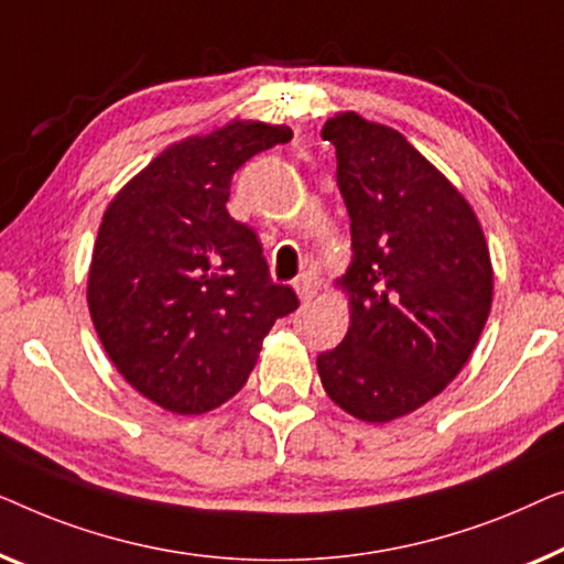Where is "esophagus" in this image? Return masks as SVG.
Instances as JSON below:
<instances>
[{
	"instance_id": "esophagus-1",
	"label": "esophagus",
	"mask_w": 564,
	"mask_h": 564,
	"mask_svg": "<svg viewBox=\"0 0 564 564\" xmlns=\"http://www.w3.org/2000/svg\"><path fill=\"white\" fill-rule=\"evenodd\" d=\"M322 285L324 283H322L319 275H316V273H304L296 283H293V289H296L301 301H308V299H314L316 293H319Z\"/></svg>"
}]
</instances>
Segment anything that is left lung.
Listing matches in <instances>:
<instances>
[{"mask_svg": "<svg viewBox=\"0 0 564 564\" xmlns=\"http://www.w3.org/2000/svg\"><path fill=\"white\" fill-rule=\"evenodd\" d=\"M322 138L337 150L350 214V329L316 358L347 414L383 424L424 406L463 370L486 327L494 268L480 221L401 132L345 112Z\"/></svg>", "mask_w": 564, "mask_h": 564, "instance_id": "left-lung-1", "label": "left lung"}]
</instances>
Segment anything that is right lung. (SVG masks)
<instances>
[{
    "instance_id": "right-lung-1",
    "label": "right lung",
    "mask_w": 564,
    "mask_h": 564,
    "mask_svg": "<svg viewBox=\"0 0 564 564\" xmlns=\"http://www.w3.org/2000/svg\"><path fill=\"white\" fill-rule=\"evenodd\" d=\"M291 138L265 122L186 138L107 206L86 291L91 322L127 383L173 414L232 399L273 322L296 312L256 229L227 212L235 171Z\"/></svg>"
}]
</instances>
